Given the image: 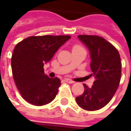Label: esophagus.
<instances>
[{"label": "esophagus", "instance_id": "34e87169", "mask_svg": "<svg viewBox=\"0 0 131 131\" xmlns=\"http://www.w3.org/2000/svg\"><path fill=\"white\" fill-rule=\"evenodd\" d=\"M65 81H66V82H68V83H70V84L74 83V82H73V81H72L71 79H65Z\"/></svg>", "mask_w": 131, "mask_h": 131}]
</instances>
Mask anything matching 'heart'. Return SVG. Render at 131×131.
<instances>
[{
  "instance_id": "obj_1",
  "label": "heart",
  "mask_w": 131,
  "mask_h": 131,
  "mask_svg": "<svg viewBox=\"0 0 131 131\" xmlns=\"http://www.w3.org/2000/svg\"><path fill=\"white\" fill-rule=\"evenodd\" d=\"M77 48H80L79 46H75V47H73V49H77Z\"/></svg>"
}]
</instances>
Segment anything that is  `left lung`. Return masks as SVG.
Here are the masks:
<instances>
[{"instance_id":"left-lung-1","label":"left lung","mask_w":131,"mask_h":131,"mask_svg":"<svg viewBox=\"0 0 131 131\" xmlns=\"http://www.w3.org/2000/svg\"><path fill=\"white\" fill-rule=\"evenodd\" d=\"M78 38L88 47L90 54V69L95 77L93 86L84 84V91L76 98L81 108L95 111L104 107L113 98L121 78V60L118 51L100 36L79 35Z\"/></svg>"}]
</instances>
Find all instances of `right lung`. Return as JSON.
I'll return each mask as SVG.
<instances>
[{
	"mask_svg": "<svg viewBox=\"0 0 131 131\" xmlns=\"http://www.w3.org/2000/svg\"><path fill=\"white\" fill-rule=\"evenodd\" d=\"M70 38V36H30L16 45L11 61L13 78L27 102L43 106L54 99L60 80L46 75L43 65Z\"/></svg>",
	"mask_w": 131,
	"mask_h": 131,
	"instance_id": "obj_1",
	"label": "right lung"
}]
</instances>
